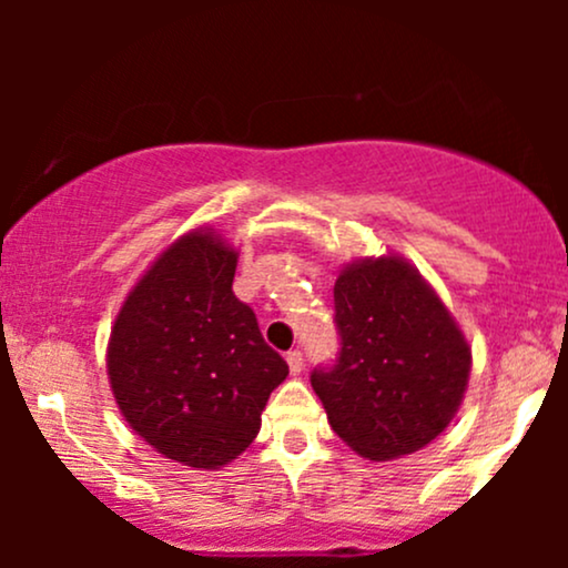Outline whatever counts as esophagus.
<instances>
[{
    "label": "esophagus",
    "mask_w": 568,
    "mask_h": 568,
    "mask_svg": "<svg viewBox=\"0 0 568 568\" xmlns=\"http://www.w3.org/2000/svg\"><path fill=\"white\" fill-rule=\"evenodd\" d=\"M285 361H288V368H291V374L293 376H298L302 374V368H304V355L298 349H291L288 355H285Z\"/></svg>",
    "instance_id": "esophagus-1"
}]
</instances>
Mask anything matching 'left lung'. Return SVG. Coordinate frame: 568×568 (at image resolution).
I'll return each instance as SVG.
<instances>
[{
  "instance_id": "1",
  "label": "left lung",
  "mask_w": 568,
  "mask_h": 568,
  "mask_svg": "<svg viewBox=\"0 0 568 568\" xmlns=\"http://www.w3.org/2000/svg\"><path fill=\"white\" fill-rule=\"evenodd\" d=\"M336 366L312 371L331 427L366 459L425 448L452 425L473 352L433 285L403 256L357 258L334 285Z\"/></svg>"
}]
</instances>
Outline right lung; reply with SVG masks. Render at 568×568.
<instances>
[{
	"label": "right lung",
	"instance_id": "obj_1",
	"mask_svg": "<svg viewBox=\"0 0 568 568\" xmlns=\"http://www.w3.org/2000/svg\"><path fill=\"white\" fill-rule=\"evenodd\" d=\"M237 251L207 226L181 234L116 312L106 349L116 406L154 452L219 470L262 429L288 363L232 293Z\"/></svg>",
	"mask_w": 568,
	"mask_h": 568
}]
</instances>
